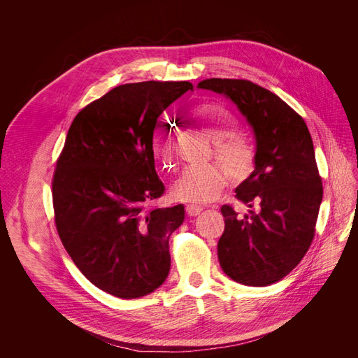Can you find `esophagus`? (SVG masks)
<instances>
[{"instance_id": "1", "label": "esophagus", "mask_w": 358, "mask_h": 358, "mask_svg": "<svg viewBox=\"0 0 358 358\" xmlns=\"http://www.w3.org/2000/svg\"><path fill=\"white\" fill-rule=\"evenodd\" d=\"M185 212L189 216H197L203 212V208L201 206H194V204H187L185 206Z\"/></svg>"}]
</instances>
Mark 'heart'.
<instances>
[{
  "instance_id": "b5f03b06",
  "label": "heart",
  "mask_w": 358,
  "mask_h": 358,
  "mask_svg": "<svg viewBox=\"0 0 358 358\" xmlns=\"http://www.w3.org/2000/svg\"><path fill=\"white\" fill-rule=\"evenodd\" d=\"M192 120L215 142V155L227 166L235 181L251 176L255 165V148L251 139L235 131L238 120L232 113L219 103H201L192 110ZM173 142L168 136L155 141V155L165 166L173 161ZM228 182V172L219 164L189 166L171 185L169 194L177 201L209 203L215 200Z\"/></svg>"
}]
</instances>
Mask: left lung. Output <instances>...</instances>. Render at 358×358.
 <instances>
[{
	"instance_id": "1",
	"label": "left lung",
	"mask_w": 358,
	"mask_h": 358,
	"mask_svg": "<svg viewBox=\"0 0 358 358\" xmlns=\"http://www.w3.org/2000/svg\"><path fill=\"white\" fill-rule=\"evenodd\" d=\"M197 87L231 100L255 138L254 171L235 190L250 209L243 216L228 204L220 209V267L236 283L270 286L302 261L315 236L322 180L309 129L274 92L251 81L210 78Z\"/></svg>"
}]
</instances>
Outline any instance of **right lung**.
Wrapping results in <instances>:
<instances>
[{"mask_svg":"<svg viewBox=\"0 0 358 358\" xmlns=\"http://www.w3.org/2000/svg\"><path fill=\"white\" fill-rule=\"evenodd\" d=\"M187 81L119 85L73 119L52 181L55 222L75 266L120 299L157 290L171 267L168 241L184 206L146 208L164 194L154 129Z\"/></svg>","mask_w":358,"mask_h":358,"instance_id":"obj_1","label":"right lung"}]
</instances>
